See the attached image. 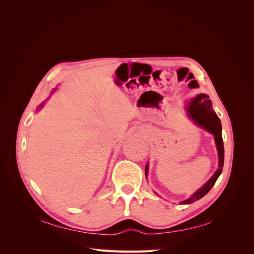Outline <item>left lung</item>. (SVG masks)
<instances>
[{"label":"left lung","instance_id":"obj_1","mask_svg":"<svg viewBox=\"0 0 254 254\" xmlns=\"http://www.w3.org/2000/svg\"><path fill=\"white\" fill-rule=\"evenodd\" d=\"M184 110L186 115L190 118L192 122L201 128L209 131L210 134L214 136V141L216 145V149L218 153V169L215 171L213 176L202 186L199 188L194 193H192L189 198L184 199L180 202L181 205H188L191 204L197 199L205 196L209 190L213 188L215 184L216 180L220 176L223 162H224V148H223V141H222V134H221V123L218 118L217 114L214 112L212 108V102L209 100V97L205 93L197 95L194 98L190 99L188 103L185 104ZM148 175V163L145 167V176Z\"/></svg>","mask_w":254,"mask_h":254}]
</instances>
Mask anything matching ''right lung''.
I'll return each mask as SVG.
<instances>
[{
	"label": "right lung",
	"instance_id": "right-lung-1",
	"mask_svg": "<svg viewBox=\"0 0 254 254\" xmlns=\"http://www.w3.org/2000/svg\"><path fill=\"white\" fill-rule=\"evenodd\" d=\"M55 90H56V88H53V89H52V91H51V93H53V92H55ZM43 106H44V102H43V103H42V104H41V105H40V108H39V109H38V110H40V109H41V108H42V107H43Z\"/></svg>",
	"mask_w": 254,
	"mask_h": 254
}]
</instances>
